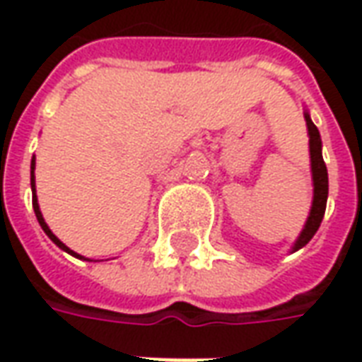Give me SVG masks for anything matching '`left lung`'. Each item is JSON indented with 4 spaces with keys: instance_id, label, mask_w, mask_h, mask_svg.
Masks as SVG:
<instances>
[{
    "instance_id": "8db88e82",
    "label": "left lung",
    "mask_w": 362,
    "mask_h": 362,
    "mask_svg": "<svg viewBox=\"0 0 362 362\" xmlns=\"http://www.w3.org/2000/svg\"><path fill=\"white\" fill-rule=\"evenodd\" d=\"M306 127H308V147H310V170H312V184H314V197H312V207L308 213V219L304 223V228L293 244L291 252L300 250L303 246L310 243V238L316 235L320 228V223L324 219L327 204V168L322 157V139H320L318 127L314 126L310 119V114L304 112Z\"/></svg>"
}]
</instances>
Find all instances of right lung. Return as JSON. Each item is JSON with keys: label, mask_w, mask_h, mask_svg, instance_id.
<instances>
[{"label": "right lung", "mask_w": 362, "mask_h": 362, "mask_svg": "<svg viewBox=\"0 0 362 362\" xmlns=\"http://www.w3.org/2000/svg\"><path fill=\"white\" fill-rule=\"evenodd\" d=\"M35 166H36V160H35V157H33V160H30V189H33V209H35V213H36V219H38V223H40V227H42V230H44V233H46V235H48V238H50L52 243L56 244V246H58V248H62V250L67 252V254H71V256H74V258L87 259V262H93V259L85 258V256H79V254H77V252L71 250V248H67L66 244L62 243V240H59L58 236H56V235H54V233H52L50 227H48V225H46V221H44L42 213H40V207H38V197H36Z\"/></svg>", "instance_id": "add662e5"}]
</instances>
